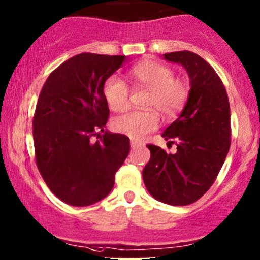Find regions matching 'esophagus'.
Wrapping results in <instances>:
<instances>
[{"label": "esophagus", "instance_id": "obj_1", "mask_svg": "<svg viewBox=\"0 0 260 260\" xmlns=\"http://www.w3.org/2000/svg\"><path fill=\"white\" fill-rule=\"evenodd\" d=\"M139 145H143V143L139 141H137V139H131V147H132L133 149L137 147H139Z\"/></svg>", "mask_w": 260, "mask_h": 260}]
</instances>
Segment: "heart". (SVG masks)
Masks as SVG:
<instances>
[{"label": "heart", "mask_w": 260, "mask_h": 260, "mask_svg": "<svg viewBox=\"0 0 260 260\" xmlns=\"http://www.w3.org/2000/svg\"><path fill=\"white\" fill-rule=\"evenodd\" d=\"M131 78L138 85L149 88L145 106L155 107L161 115L173 116L180 110L187 95L186 85L173 78V71L160 62L144 61L131 69ZM104 95L108 106L122 111L128 105V87L123 79L111 76L104 87ZM159 124L155 111H128L113 119V127L118 132L132 138H144Z\"/></svg>", "instance_id": "1"}]
</instances>
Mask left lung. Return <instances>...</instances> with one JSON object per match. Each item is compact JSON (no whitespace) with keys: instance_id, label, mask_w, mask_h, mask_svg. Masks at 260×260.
Wrapping results in <instances>:
<instances>
[{"instance_id":"8db88e82","label":"left lung","mask_w":260,"mask_h":260,"mask_svg":"<svg viewBox=\"0 0 260 260\" xmlns=\"http://www.w3.org/2000/svg\"><path fill=\"white\" fill-rule=\"evenodd\" d=\"M162 59L181 65L190 81L187 101L162 132L176 152L148 144L150 159L143 180L150 195L173 206H185L210 189L231 145V112L226 88L207 61L192 51H173Z\"/></svg>"}]
</instances>
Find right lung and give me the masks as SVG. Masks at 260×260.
<instances>
[{
	"mask_svg": "<svg viewBox=\"0 0 260 260\" xmlns=\"http://www.w3.org/2000/svg\"><path fill=\"white\" fill-rule=\"evenodd\" d=\"M124 61V55L78 54L50 74L39 95L33 118L37 167L51 192L71 206L106 198L129 153L123 135L93 139L110 115L105 82Z\"/></svg>",
	"mask_w": 260,
	"mask_h": 260,
	"instance_id": "add662e5",
	"label": "right lung"
}]
</instances>
